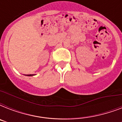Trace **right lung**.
<instances>
[{"mask_svg":"<svg viewBox=\"0 0 122 122\" xmlns=\"http://www.w3.org/2000/svg\"><path fill=\"white\" fill-rule=\"evenodd\" d=\"M28 76H32V75H27Z\"/></svg>","mask_w":122,"mask_h":122,"instance_id":"add662e5","label":"right lung"}]
</instances>
